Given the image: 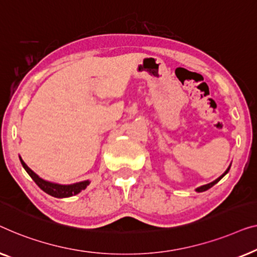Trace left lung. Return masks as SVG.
I'll list each match as a JSON object with an SVG mask.
<instances>
[{
  "mask_svg": "<svg viewBox=\"0 0 257 257\" xmlns=\"http://www.w3.org/2000/svg\"><path fill=\"white\" fill-rule=\"evenodd\" d=\"M229 169H230V166H229V168H228V169H227V170H226V171H225V173H223V175H221V176H220L218 179H215V180H214V182H212V183H209V184H206V185H202V186H200V187H198V189L196 190V191H197V192H204V191H206V190H208V189H211V187H212L213 185H215V184H216V183H218V182H219V180H220V179H221V178H222V177H223V176H225L227 172H228V171H229Z\"/></svg>",
  "mask_w": 257,
  "mask_h": 257,
  "instance_id": "8db88e82",
  "label": "left lung"
}]
</instances>
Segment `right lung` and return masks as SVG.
<instances>
[{
    "instance_id": "right-lung-1",
    "label": "right lung",
    "mask_w": 257,
    "mask_h": 257,
    "mask_svg": "<svg viewBox=\"0 0 257 257\" xmlns=\"http://www.w3.org/2000/svg\"><path fill=\"white\" fill-rule=\"evenodd\" d=\"M20 160H21L22 165H23V168L25 169V171L29 173V176L31 177L32 180H34V182L37 184V185L41 187L45 193H48L50 196L55 198H66V197L74 196V194H78L79 192H81L82 190H85L89 184L88 180H85V182H80L77 184H72V185H59V184L46 182V180L42 179L41 177L36 175V173L24 163L22 158H20Z\"/></svg>"
}]
</instances>
